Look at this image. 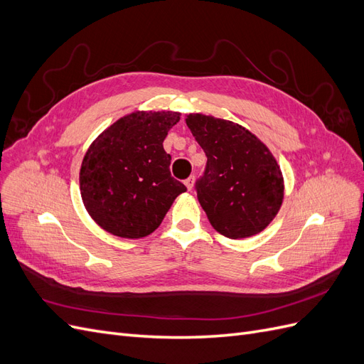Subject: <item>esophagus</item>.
I'll return each instance as SVG.
<instances>
[{"label": "esophagus", "instance_id": "esophagus-1", "mask_svg": "<svg viewBox=\"0 0 364 364\" xmlns=\"http://www.w3.org/2000/svg\"><path fill=\"white\" fill-rule=\"evenodd\" d=\"M194 181H196V179H194V176H190V178L185 181V186H186V190L191 191V190L194 188Z\"/></svg>", "mask_w": 364, "mask_h": 364}]
</instances>
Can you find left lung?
<instances>
[{"mask_svg": "<svg viewBox=\"0 0 364 364\" xmlns=\"http://www.w3.org/2000/svg\"><path fill=\"white\" fill-rule=\"evenodd\" d=\"M185 121L208 158L196 190L209 223L232 240L259 234L284 199L282 171L272 151L234 121L203 114Z\"/></svg>", "mask_w": 364, "mask_h": 364, "instance_id": "left-lung-1", "label": "left lung"}]
</instances>
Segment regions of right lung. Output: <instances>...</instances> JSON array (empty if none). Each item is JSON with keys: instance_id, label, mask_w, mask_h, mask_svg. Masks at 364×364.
<instances>
[{"instance_id": "obj_1", "label": "right lung", "mask_w": 364, "mask_h": 364, "mask_svg": "<svg viewBox=\"0 0 364 364\" xmlns=\"http://www.w3.org/2000/svg\"><path fill=\"white\" fill-rule=\"evenodd\" d=\"M173 111H136L98 135L80 167V194L87 214L106 232L142 238L162 223L185 185L170 173L162 142L179 123Z\"/></svg>"}]
</instances>
